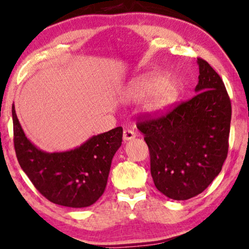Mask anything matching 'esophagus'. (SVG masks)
Returning <instances> with one entry per match:
<instances>
[{
	"instance_id": "obj_1",
	"label": "esophagus",
	"mask_w": 249,
	"mask_h": 249,
	"mask_svg": "<svg viewBox=\"0 0 249 249\" xmlns=\"http://www.w3.org/2000/svg\"><path fill=\"white\" fill-rule=\"evenodd\" d=\"M136 134L134 131H131V129H124L123 132V139L124 141H131L133 139H135Z\"/></svg>"
}]
</instances>
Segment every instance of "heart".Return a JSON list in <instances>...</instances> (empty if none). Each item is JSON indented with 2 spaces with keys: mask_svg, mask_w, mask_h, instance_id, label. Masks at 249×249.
Returning <instances> with one entry per match:
<instances>
[{
  "mask_svg": "<svg viewBox=\"0 0 249 249\" xmlns=\"http://www.w3.org/2000/svg\"><path fill=\"white\" fill-rule=\"evenodd\" d=\"M177 95L175 83L160 74H147L129 82L122 93L125 102L144 101L146 110L159 113L167 108Z\"/></svg>",
  "mask_w": 249,
  "mask_h": 249,
  "instance_id": "obj_1",
  "label": "heart"
}]
</instances>
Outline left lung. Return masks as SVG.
Listing matches in <instances>:
<instances>
[{"label": "left lung", "mask_w": 249, "mask_h": 249, "mask_svg": "<svg viewBox=\"0 0 249 249\" xmlns=\"http://www.w3.org/2000/svg\"><path fill=\"white\" fill-rule=\"evenodd\" d=\"M196 95L160 116H144L137 128L151 156L156 188L175 200L204 192L228 153L231 104L223 80L203 58Z\"/></svg>", "instance_id": "obj_1"}]
</instances>
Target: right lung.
<instances>
[{
  "instance_id": "add662e5",
  "label": "right lung",
  "mask_w": 249,
  "mask_h": 249,
  "mask_svg": "<svg viewBox=\"0 0 249 249\" xmlns=\"http://www.w3.org/2000/svg\"><path fill=\"white\" fill-rule=\"evenodd\" d=\"M12 117L19 166L45 198L61 206L82 208L103 195L113 156L123 141L121 126L90 137L71 151L46 153L25 136L14 105Z\"/></svg>"
}]
</instances>
